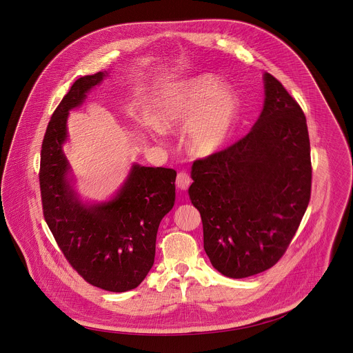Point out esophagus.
Listing matches in <instances>:
<instances>
[{
  "instance_id": "esophagus-1",
  "label": "esophagus",
  "mask_w": 353,
  "mask_h": 353,
  "mask_svg": "<svg viewBox=\"0 0 353 353\" xmlns=\"http://www.w3.org/2000/svg\"><path fill=\"white\" fill-rule=\"evenodd\" d=\"M175 183H176L178 189L186 190L190 186V183H192V178L186 172H179L178 176H176V182Z\"/></svg>"
}]
</instances>
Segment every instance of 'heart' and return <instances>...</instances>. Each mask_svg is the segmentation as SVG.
I'll return each instance as SVG.
<instances>
[{
    "instance_id": "obj_1",
    "label": "heart",
    "mask_w": 353,
    "mask_h": 353,
    "mask_svg": "<svg viewBox=\"0 0 353 353\" xmlns=\"http://www.w3.org/2000/svg\"><path fill=\"white\" fill-rule=\"evenodd\" d=\"M239 114L236 94L212 74H200L170 88L161 105L160 125L186 126L188 147L208 156L230 140Z\"/></svg>"
}]
</instances>
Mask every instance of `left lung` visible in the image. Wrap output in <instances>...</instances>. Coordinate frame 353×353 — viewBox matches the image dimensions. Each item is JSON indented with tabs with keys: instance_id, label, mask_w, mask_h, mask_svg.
Listing matches in <instances>:
<instances>
[{
	"instance_id": "left-lung-1",
	"label": "left lung",
	"mask_w": 353,
	"mask_h": 353,
	"mask_svg": "<svg viewBox=\"0 0 353 353\" xmlns=\"http://www.w3.org/2000/svg\"><path fill=\"white\" fill-rule=\"evenodd\" d=\"M250 133L196 160L189 188L203 249L221 274L245 279L272 268L290 246L311 194V157L301 105L270 73Z\"/></svg>"
}]
</instances>
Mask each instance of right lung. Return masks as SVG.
I'll list each match as a JSON object with an SVG mask.
<instances>
[{"mask_svg":"<svg viewBox=\"0 0 353 353\" xmlns=\"http://www.w3.org/2000/svg\"><path fill=\"white\" fill-rule=\"evenodd\" d=\"M107 76L104 70L80 77L55 108L42 144L39 183L45 220L73 269L104 291L126 292L151 270L159 224L175 202L176 171L134 163L110 200L80 199L62 150L68 115Z\"/></svg>","mask_w":353,"mask_h":353,"instance_id":"1","label":"right lung"}]
</instances>
